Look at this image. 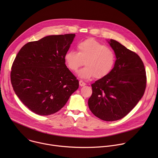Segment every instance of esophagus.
<instances>
[{"label":"esophagus","instance_id":"esophagus-1","mask_svg":"<svg viewBox=\"0 0 158 158\" xmlns=\"http://www.w3.org/2000/svg\"><path fill=\"white\" fill-rule=\"evenodd\" d=\"M86 85L85 83L84 82L82 81H79V85H80V86L82 87V86H84V85Z\"/></svg>","mask_w":158,"mask_h":158}]
</instances>
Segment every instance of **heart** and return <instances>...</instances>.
<instances>
[{
    "label": "heart",
    "mask_w": 158,
    "mask_h": 158,
    "mask_svg": "<svg viewBox=\"0 0 158 158\" xmlns=\"http://www.w3.org/2000/svg\"><path fill=\"white\" fill-rule=\"evenodd\" d=\"M77 52L70 50L64 56V62L67 68L76 72L84 64L78 76L83 79L95 77L101 79L107 76L113 69L116 63V56L110 49L93 39L81 41L77 45Z\"/></svg>",
    "instance_id": "obj_1"
}]
</instances>
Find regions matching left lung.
<instances>
[{"label": "left lung", "instance_id": "1", "mask_svg": "<svg viewBox=\"0 0 158 158\" xmlns=\"http://www.w3.org/2000/svg\"><path fill=\"white\" fill-rule=\"evenodd\" d=\"M116 60L113 69L91 84L88 106L93 113L106 121L122 119L138 103L146 87L144 64L140 57L119 42L107 40Z\"/></svg>", "mask_w": 158, "mask_h": 158}]
</instances>
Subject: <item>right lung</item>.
<instances>
[{
    "instance_id": "obj_1",
    "label": "right lung",
    "mask_w": 158,
    "mask_h": 158,
    "mask_svg": "<svg viewBox=\"0 0 158 158\" xmlns=\"http://www.w3.org/2000/svg\"><path fill=\"white\" fill-rule=\"evenodd\" d=\"M76 35L44 37L22 47L13 62L10 79L21 102L35 114L48 116L62 109L79 88L64 56Z\"/></svg>"
}]
</instances>
